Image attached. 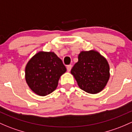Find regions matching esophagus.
<instances>
[{"mask_svg": "<svg viewBox=\"0 0 132 132\" xmlns=\"http://www.w3.org/2000/svg\"><path fill=\"white\" fill-rule=\"evenodd\" d=\"M71 67H72V66L71 65H68V66H67V67H66V68H67V71L68 72H70V71H71Z\"/></svg>", "mask_w": 132, "mask_h": 132, "instance_id": "1", "label": "esophagus"}]
</instances>
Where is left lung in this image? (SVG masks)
Segmentation results:
<instances>
[{"label":"left lung","instance_id":"1","mask_svg":"<svg viewBox=\"0 0 132 132\" xmlns=\"http://www.w3.org/2000/svg\"><path fill=\"white\" fill-rule=\"evenodd\" d=\"M71 73L81 90L92 94L102 91L110 77L108 61L94 50L81 51Z\"/></svg>","mask_w":132,"mask_h":132}]
</instances>
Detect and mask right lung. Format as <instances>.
I'll list each match as a JSON object with an SVG mask.
<instances>
[{"mask_svg":"<svg viewBox=\"0 0 132 132\" xmlns=\"http://www.w3.org/2000/svg\"><path fill=\"white\" fill-rule=\"evenodd\" d=\"M66 68L54 52L40 51L26 64L25 80L30 89L40 96H45L56 89L61 76Z\"/></svg>","mask_w":132,"mask_h":132,"instance_id":"add662e5","label":"right lung"}]
</instances>
